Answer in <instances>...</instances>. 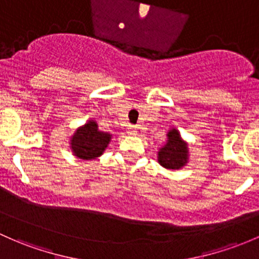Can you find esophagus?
<instances>
[{
    "label": "esophagus",
    "mask_w": 259,
    "mask_h": 259,
    "mask_svg": "<svg viewBox=\"0 0 259 259\" xmlns=\"http://www.w3.org/2000/svg\"><path fill=\"white\" fill-rule=\"evenodd\" d=\"M127 133H129L130 135H135L138 133L137 130V126H129L127 127Z\"/></svg>",
    "instance_id": "obj_1"
}]
</instances>
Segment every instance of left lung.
<instances>
[{"label": "left lung", "instance_id": "left-lung-1", "mask_svg": "<svg viewBox=\"0 0 259 259\" xmlns=\"http://www.w3.org/2000/svg\"><path fill=\"white\" fill-rule=\"evenodd\" d=\"M166 137L167 140L165 145L157 151V161L162 167L168 170H180L189 162L187 143L181 138L180 132L175 127H171Z\"/></svg>", "mask_w": 259, "mask_h": 259}]
</instances>
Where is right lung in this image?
Returning <instances> with one entry per match:
<instances>
[{"label":"right lung","instance_id":"right-lung-1","mask_svg":"<svg viewBox=\"0 0 259 259\" xmlns=\"http://www.w3.org/2000/svg\"><path fill=\"white\" fill-rule=\"evenodd\" d=\"M113 135L100 132L97 121L91 119L78 127L70 138V149L73 155L80 160H93L102 156L108 148Z\"/></svg>","mask_w":259,"mask_h":259}]
</instances>
